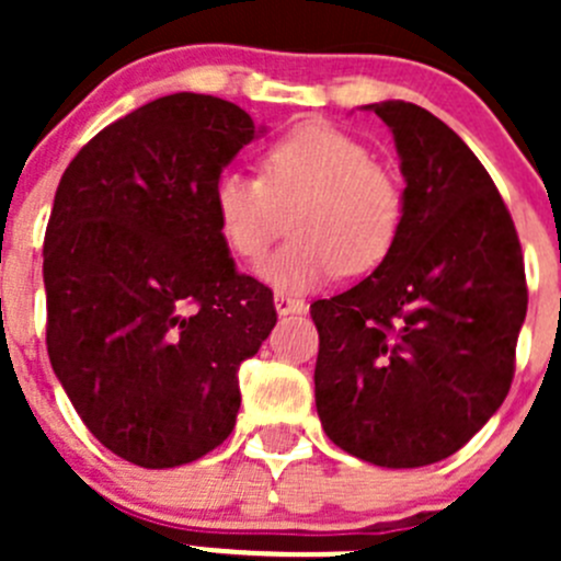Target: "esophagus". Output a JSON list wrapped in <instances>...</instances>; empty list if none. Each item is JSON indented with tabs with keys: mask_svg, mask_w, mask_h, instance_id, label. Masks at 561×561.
Masks as SVG:
<instances>
[{
	"mask_svg": "<svg viewBox=\"0 0 561 561\" xmlns=\"http://www.w3.org/2000/svg\"><path fill=\"white\" fill-rule=\"evenodd\" d=\"M274 307H276V314L285 317V314H301L304 309H307V304L296 296H287V293H276Z\"/></svg>",
	"mask_w": 561,
	"mask_h": 561,
	"instance_id": "obj_1",
	"label": "esophagus"
}]
</instances>
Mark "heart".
<instances>
[{
    "label": "heart",
    "instance_id": "heart-1",
    "mask_svg": "<svg viewBox=\"0 0 561 561\" xmlns=\"http://www.w3.org/2000/svg\"><path fill=\"white\" fill-rule=\"evenodd\" d=\"M211 208L222 241L254 265L285 233L296 239L263 276L285 290H307L331 276L366 274L388 257L404 222V186L371 151L331 124H301L265 149L260 179L225 171L214 181Z\"/></svg>",
    "mask_w": 561,
    "mask_h": 561
}]
</instances>
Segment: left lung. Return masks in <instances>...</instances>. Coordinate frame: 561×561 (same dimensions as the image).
Instances as JSON below:
<instances>
[{"label":"left lung","instance_id":"left-lung-1","mask_svg":"<svg viewBox=\"0 0 561 561\" xmlns=\"http://www.w3.org/2000/svg\"><path fill=\"white\" fill-rule=\"evenodd\" d=\"M366 107L393 133L404 222L371 276L309 309L314 401L333 445L412 469L454 456L505 401L524 254L494 181L448 124L404 100Z\"/></svg>","mask_w":561,"mask_h":561}]
</instances>
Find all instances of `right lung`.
Here are the masks:
<instances>
[{
	"label": "right lung",
	"instance_id": "add662e5",
	"mask_svg": "<svg viewBox=\"0 0 561 561\" xmlns=\"http://www.w3.org/2000/svg\"><path fill=\"white\" fill-rule=\"evenodd\" d=\"M263 129L179 92L94 135L67 165L43 244L54 375L89 432L146 469L230 437L239 366L276 325L274 293L236 271L214 181Z\"/></svg>",
	"mask_w": 561,
	"mask_h": 561
}]
</instances>
